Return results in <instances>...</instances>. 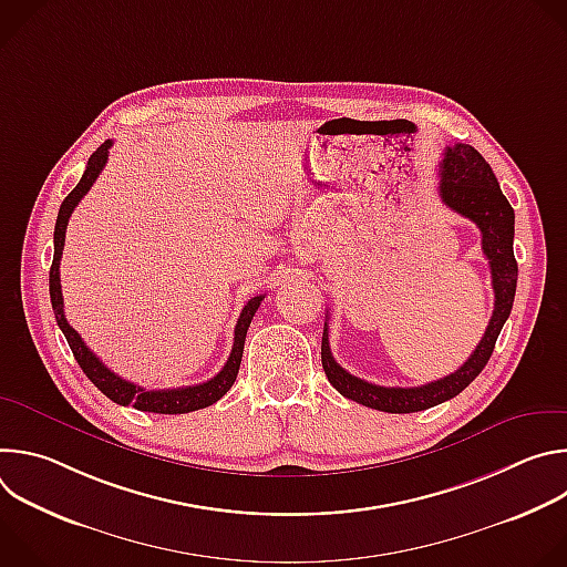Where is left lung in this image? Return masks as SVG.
<instances>
[{"label":"left lung","mask_w":567,"mask_h":567,"mask_svg":"<svg viewBox=\"0 0 567 567\" xmlns=\"http://www.w3.org/2000/svg\"><path fill=\"white\" fill-rule=\"evenodd\" d=\"M440 197L442 202L471 219L482 233V254L487 256L492 267V285L496 293L494 313L484 332L482 341L475 346L473 354L449 377L417 385V388H385L370 383L350 374L341 368L330 350L328 341V322L322 330L320 361L328 381L348 399L361 403V406L383 411V413H417L437 406V403L460 394L487 365L498 334L505 320L512 313L518 265L514 258V208L503 195L498 179L484 156L466 145L455 143L444 150L440 164Z\"/></svg>","instance_id":"8db88e82"}]
</instances>
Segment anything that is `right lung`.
<instances>
[{
	"instance_id": "obj_1",
	"label": "right lung",
	"mask_w": 567,
	"mask_h": 567,
	"mask_svg": "<svg viewBox=\"0 0 567 567\" xmlns=\"http://www.w3.org/2000/svg\"><path fill=\"white\" fill-rule=\"evenodd\" d=\"M110 147L112 141L107 138L87 161V168L80 177L78 186L64 197L58 219H55V230H53V265L49 271V293H51V307L58 320V328L62 330L78 365L83 368V372L90 377V381L105 394L110 396L114 403H121V406H132L136 411H145V413H158V415H182V413H193L206 406H213L217 399H221L230 385L235 383L239 363H241V352H245V339H247V330L251 326V320L260 307V302L265 300V296H256L251 298L245 309H241L237 326H235V339H233V350L228 361L224 363V368L208 381L197 383V385H186V388H168V390H145L132 381H125L123 377H118L116 372H112L87 346L85 341L80 339V334L69 326L64 318V302H62V289H60V258H62V249H64V233H66V224L69 217L73 213V208L78 206V202L85 197V193L94 186V182L99 179L101 171L107 164L110 156Z\"/></svg>"
}]
</instances>
